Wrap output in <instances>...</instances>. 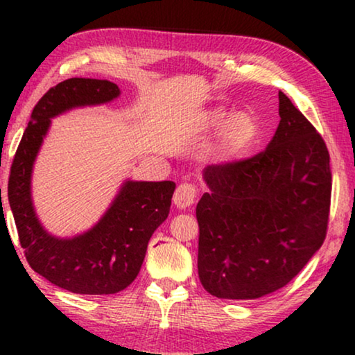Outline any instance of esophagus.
Wrapping results in <instances>:
<instances>
[{"mask_svg": "<svg viewBox=\"0 0 355 355\" xmlns=\"http://www.w3.org/2000/svg\"><path fill=\"white\" fill-rule=\"evenodd\" d=\"M197 198V187L191 182L179 184L176 192H174V203L178 208L191 207Z\"/></svg>", "mask_w": 355, "mask_h": 355, "instance_id": "esophagus-1", "label": "esophagus"}]
</instances>
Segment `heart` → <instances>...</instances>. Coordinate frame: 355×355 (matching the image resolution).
Wrapping results in <instances>:
<instances>
[{"mask_svg": "<svg viewBox=\"0 0 355 355\" xmlns=\"http://www.w3.org/2000/svg\"><path fill=\"white\" fill-rule=\"evenodd\" d=\"M225 130L221 137V148L226 157H239L250 147L257 137L255 121L247 114H236L227 121V113L225 110H215L208 116V125L213 129L223 128Z\"/></svg>", "mask_w": 355, "mask_h": 355, "instance_id": "1", "label": "heart"}]
</instances>
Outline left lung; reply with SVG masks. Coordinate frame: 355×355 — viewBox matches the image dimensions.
<instances>
[{
  "label": "left lung",
  "instance_id": "left-lung-1",
  "mask_svg": "<svg viewBox=\"0 0 355 355\" xmlns=\"http://www.w3.org/2000/svg\"><path fill=\"white\" fill-rule=\"evenodd\" d=\"M279 124L254 157L203 169L198 278L220 299H259L294 279L327 237L331 168L322 135L279 92Z\"/></svg>",
  "mask_w": 355,
  "mask_h": 355
}]
</instances>
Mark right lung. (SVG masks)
<instances>
[{
    "label": "right lung",
    "mask_w": 355,
    "mask_h": 355,
    "mask_svg": "<svg viewBox=\"0 0 355 355\" xmlns=\"http://www.w3.org/2000/svg\"><path fill=\"white\" fill-rule=\"evenodd\" d=\"M119 95L118 85L98 79L62 80L38 100L14 155L8 181L9 207L19 242L33 271L74 294H114L137 278L148 241L168 218L176 184L128 181L98 225L72 239H58L38 223L31 200V174L50 118Z\"/></svg>",
    "instance_id": "right-lung-1"
}]
</instances>
